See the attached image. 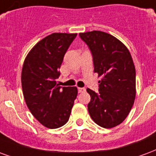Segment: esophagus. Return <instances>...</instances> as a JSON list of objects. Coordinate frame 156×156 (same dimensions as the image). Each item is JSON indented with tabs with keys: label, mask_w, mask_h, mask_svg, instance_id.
<instances>
[{
	"label": "esophagus",
	"mask_w": 156,
	"mask_h": 156,
	"mask_svg": "<svg viewBox=\"0 0 156 156\" xmlns=\"http://www.w3.org/2000/svg\"><path fill=\"white\" fill-rule=\"evenodd\" d=\"M86 91V89L85 88H78V92L79 93H83V92Z\"/></svg>",
	"instance_id": "34e87169"
}]
</instances>
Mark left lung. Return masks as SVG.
Returning <instances> with one entry per match:
<instances>
[{
    "mask_svg": "<svg viewBox=\"0 0 156 156\" xmlns=\"http://www.w3.org/2000/svg\"><path fill=\"white\" fill-rule=\"evenodd\" d=\"M91 51L94 71L102 76L99 93L89 88L88 111L91 119L103 128L122 123L136 98V68L129 50L108 33L93 30L80 33Z\"/></svg>",
    "mask_w": 156,
    "mask_h": 156,
    "instance_id": "8db88e82",
    "label": "left lung"
}]
</instances>
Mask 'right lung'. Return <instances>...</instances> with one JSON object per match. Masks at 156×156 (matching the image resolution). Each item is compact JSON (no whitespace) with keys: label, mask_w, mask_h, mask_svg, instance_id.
Returning <instances> with one entry per match:
<instances>
[{"label":"right lung","mask_w":156,"mask_h":156,"mask_svg":"<svg viewBox=\"0 0 156 156\" xmlns=\"http://www.w3.org/2000/svg\"><path fill=\"white\" fill-rule=\"evenodd\" d=\"M77 34L53 33L40 41L28 53L21 71V86L28 109L40 123L56 129L66 123L76 87L59 86L56 80L66 52Z\"/></svg>","instance_id":"add662e5"}]
</instances>
